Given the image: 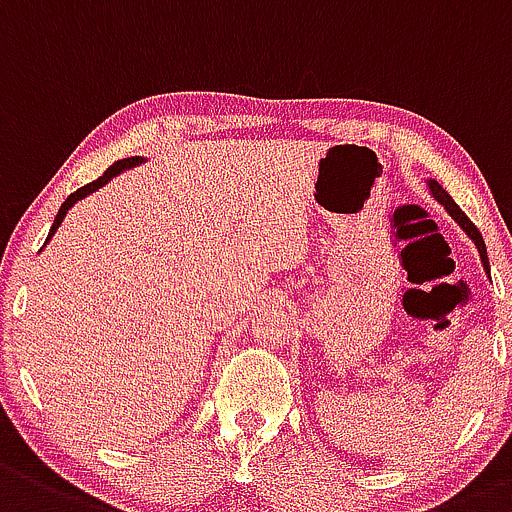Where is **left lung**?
Returning a JSON list of instances; mask_svg holds the SVG:
<instances>
[{"mask_svg": "<svg viewBox=\"0 0 512 512\" xmlns=\"http://www.w3.org/2000/svg\"><path fill=\"white\" fill-rule=\"evenodd\" d=\"M429 191H432V196L437 198V201L441 203V206L446 208V213L451 215V218L456 220V223L461 225V228H464V233L469 235V238L473 240V245L478 247V255H481V262H483V270L486 272H491V267H488V252H486V242H483V238H481V233H478V228L476 225L471 223L469 218H466V213L461 211L459 206H456L454 203V198L449 196V193L444 191V188H441V184L439 181H434V179H429Z\"/></svg>", "mask_w": 512, "mask_h": 512, "instance_id": "1", "label": "left lung"}]
</instances>
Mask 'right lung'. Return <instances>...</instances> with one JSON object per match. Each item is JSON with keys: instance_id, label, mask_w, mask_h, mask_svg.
<instances>
[{"instance_id": "1", "label": "right lung", "mask_w": 512, "mask_h": 512, "mask_svg": "<svg viewBox=\"0 0 512 512\" xmlns=\"http://www.w3.org/2000/svg\"><path fill=\"white\" fill-rule=\"evenodd\" d=\"M142 161H144L142 157H129V159H120V161H115V164H112V166H110V169H107V171H105V174H102V176H100V179H95V181H93V184H88V186L78 188V191H75V193H71V196H68V198H66V201H63V206H61V211H58V215H56V220H53V225H51V233H48V238H46V242L53 238V233H56V230H58V225H61V223H63V218H66V213H68V211H71V208L75 206V203H78V201H80V198L90 196V193H93V191H98V188H100V186H105V184H107V181H110V179H112V176H117V174H120V171H125V169H132V166H139V164H142Z\"/></svg>"}]
</instances>
